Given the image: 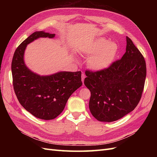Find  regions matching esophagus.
Returning <instances> with one entry per match:
<instances>
[{
    "mask_svg": "<svg viewBox=\"0 0 157 157\" xmlns=\"http://www.w3.org/2000/svg\"><path fill=\"white\" fill-rule=\"evenodd\" d=\"M84 79H85V75L84 74V73H82V83H83V84H84Z\"/></svg>",
    "mask_w": 157,
    "mask_h": 157,
    "instance_id": "34e87169",
    "label": "esophagus"
}]
</instances>
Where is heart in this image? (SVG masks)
Here are the masks:
<instances>
[{
    "mask_svg": "<svg viewBox=\"0 0 157 157\" xmlns=\"http://www.w3.org/2000/svg\"><path fill=\"white\" fill-rule=\"evenodd\" d=\"M119 46L114 42L99 38L90 43L83 49L84 55L91 56L88 65L96 71H103L111 65L118 53Z\"/></svg>",
    "mask_w": 157,
    "mask_h": 157,
    "instance_id": "obj_1",
    "label": "heart"
}]
</instances>
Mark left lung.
Listing matches in <instances>:
<instances>
[{
  "label": "left lung",
  "mask_w": 157,
  "mask_h": 157,
  "mask_svg": "<svg viewBox=\"0 0 157 157\" xmlns=\"http://www.w3.org/2000/svg\"><path fill=\"white\" fill-rule=\"evenodd\" d=\"M126 52L103 71H86L84 84L91 92L89 109L99 121L123 117L138 105L144 90L146 66L144 56L126 37Z\"/></svg>",
  "instance_id": "1"
}]
</instances>
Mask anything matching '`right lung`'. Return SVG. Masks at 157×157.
Returning a JSON list of instances; mask_svg holds the SVG:
<instances>
[{"instance_id": "obj_1", "label": "right lung", "mask_w": 157, "mask_h": 157, "mask_svg": "<svg viewBox=\"0 0 157 157\" xmlns=\"http://www.w3.org/2000/svg\"><path fill=\"white\" fill-rule=\"evenodd\" d=\"M55 36L43 31L34 32L17 48L11 63L13 88L19 103L32 115L44 120L61 114L70 96L82 85L81 71L40 75L25 65L23 57L27 45L40 38Z\"/></svg>"}]
</instances>
